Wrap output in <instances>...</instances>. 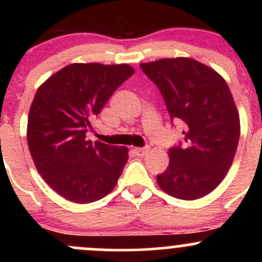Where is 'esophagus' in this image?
I'll list each match as a JSON object with an SVG mask.
<instances>
[{
	"label": "esophagus",
	"instance_id": "obj_1",
	"mask_svg": "<svg viewBox=\"0 0 262 262\" xmlns=\"http://www.w3.org/2000/svg\"><path fill=\"white\" fill-rule=\"evenodd\" d=\"M133 152L136 153L138 157H143V156H146L148 152H149V147H141V148H134Z\"/></svg>",
	"mask_w": 262,
	"mask_h": 262
}]
</instances>
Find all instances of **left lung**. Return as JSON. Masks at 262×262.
Masks as SVG:
<instances>
[{"instance_id":"8db88e82","label":"left lung","mask_w":262,"mask_h":262,"mask_svg":"<svg viewBox=\"0 0 262 262\" xmlns=\"http://www.w3.org/2000/svg\"><path fill=\"white\" fill-rule=\"evenodd\" d=\"M160 90L171 120L182 121L184 146L168 149L170 163L157 176L168 195L195 200L226 178L239 141V115L226 80L192 58L141 63Z\"/></svg>"}]
</instances>
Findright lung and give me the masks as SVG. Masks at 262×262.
<instances>
[{"label":"right lung","mask_w":262,"mask_h":262,"mask_svg":"<svg viewBox=\"0 0 262 262\" xmlns=\"http://www.w3.org/2000/svg\"><path fill=\"white\" fill-rule=\"evenodd\" d=\"M129 64L73 63L40 84L28 118V144L44 181L64 199L87 204L115 187L128 148L86 139L95 116L133 76Z\"/></svg>","instance_id":"right-lung-1"}]
</instances>
